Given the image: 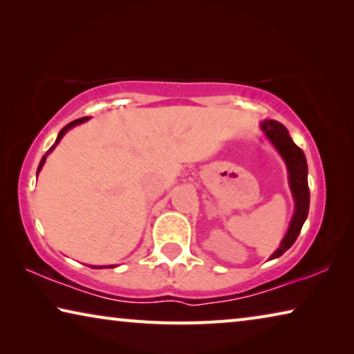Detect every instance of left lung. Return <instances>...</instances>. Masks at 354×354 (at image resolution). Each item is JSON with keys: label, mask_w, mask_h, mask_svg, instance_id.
<instances>
[{"label": "left lung", "mask_w": 354, "mask_h": 354, "mask_svg": "<svg viewBox=\"0 0 354 354\" xmlns=\"http://www.w3.org/2000/svg\"><path fill=\"white\" fill-rule=\"evenodd\" d=\"M262 133L266 134L268 142L272 143L274 149L283 158L284 164L287 167V178H289V187L293 196V203H295V212L290 220L289 230H287L286 236L277 251L268 257V261L277 259V257L283 256L287 250H289L293 242L301 231L304 221L308 218L309 212V185H308V164L306 156L293 143L292 137L289 136V131L286 129L284 124H281L277 120H263L261 123Z\"/></svg>", "instance_id": "obj_1"}]
</instances>
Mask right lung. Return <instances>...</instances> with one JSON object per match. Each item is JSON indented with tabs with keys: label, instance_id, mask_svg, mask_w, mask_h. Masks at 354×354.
<instances>
[{
	"label": "right lung",
	"instance_id": "right-lung-1",
	"mask_svg": "<svg viewBox=\"0 0 354 354\" xmlns=\"http://www.w3.org/2000/svg\"><path fill=\"white\" fill-rule=\"evenodd\" d=\"M91 118V117H82V118H77V120H73V122L71 123H68L67 127H64L61 131H59V134H57V139H56V142H55V145H53L50 149H48V151L45 153V156L44 158H41V160H40V164H39V169H37V176H39V173H40V170H41V167H44V164H45V160H46V158H48V154H50L53 149L56 148V145L59 142L62 140V137L65 136V133H67L68 129H71V128H75V127H77V124H81V123H84V122H87V120ZM113 267H117V266H106V267H92V268H113Z\"/></svg>",
	"mask_w": 354,
	"mask_h": 354
}]
</instances>
